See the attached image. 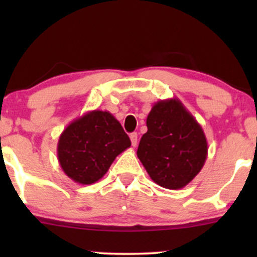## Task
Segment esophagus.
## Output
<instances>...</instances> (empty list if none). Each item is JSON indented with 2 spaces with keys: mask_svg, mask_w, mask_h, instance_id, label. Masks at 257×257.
Returning a JSON list of instances; mask_svg holds the SVG:
<instances>
[{
  "mask_svg": "<svg viewBox=\"0 0 257 257\" xmlns=\"http://www.w3.org/2000/svg\"><path fill=\"white\" fill-rule=\"evenodd\" d=\"M131 141H132V145L133 146H137V144H138V134L137 133H132L131 134Z\"/></svg>",
  "mask_w": 257,
  "mask_h": 257,
  "instance_id": "34e87169",
  "label": "esophagus"
}]
</instances>
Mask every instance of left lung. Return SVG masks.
<instances>
[{
    "mask_svg": "<svg viewBox=\"0 0 257 257\" xmlns=\"http://www.w3.org/2000/svg\"><path fill=\"white\" fill-rule=\"evenodd\" d=\"M138 158L156 184L179 190L202 170L208 143L197 119L179 99L157 101L146 119Z\"/></svg>",
    "mask_w": 257,
    "mask_h": 257,
    "instance_id": "8db88e82",
    "label": "left lung"
}]
</instances>
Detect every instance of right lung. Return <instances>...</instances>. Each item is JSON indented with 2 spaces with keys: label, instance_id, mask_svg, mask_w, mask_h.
<instances>
[{
  "label": "right lung",
  "instance_id": "add662e5",
  "mask_svg": "<svg viewBox=\"0 0 257 257\" xmlns=\"http://www.w3.org/2000/svg\"><path fill=\"white\" fill-rule=\"evenodd\" d=\"M131 145V139L110 112L94 110L72 120L61 133L58 161L72 181L91 185Z\"/></svg>",
  "mask_w": 257,
  "mask_h": 257
}]
</instances>
